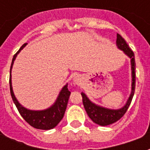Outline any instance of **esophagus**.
Returning a JSON list of instances; mask_svg holds the SVG:
<instances>
[{
    "mask_svg": "<svg viewBox=\"0 0 150 150\" xmlns=\"http://www.w3.org/2000/svg\"><path fill=\"white\" fill-rule=\"evenodd\" d=\"M75 82L76 84H79V77L75 78Z\"/></svg>",
    "mask_w": 150,
    "mask_h": 150,
    "instance_id": "34e87169",
    "label": "esophagus"
}]
</instances>
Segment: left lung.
<instances>
[{
  "label": "left lung",
  "instance_id": "left-lung-1",
  "mask_svg": "<svg viewBox=\"0 0 150 150\" xmlns=\"http://www.w3.org/2000/svg\"><path fill=\"white\" fill-rule=\"evenodd\" d=\"M116 46L118 48L122 50L131 59V65H132V92L129 96V100L127 101L126 104L120 109L117 110H112L108 109L105 108L100 107L96 105L93 103H91L89 100L86 95L82 92V97H83V104L84 106V108L88 116L91 119V120L97 124L99 125L106 126L109 125L111 124L116 122L122 117L128 110L129 105L132 102V97L134 95L136 87V62H135V56L134 53L132 50L130 49L129 45L126 43L125 40L119 34H117V38H116Z\"/></svg>",
  "mask_w": 150,
  "mask_h": 150
}]
</instances>
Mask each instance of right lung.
Instances as JSON below:
<instances>
[{"label":"right lung","instance_id":"obj_1","mask_svg":"<svg viewBox=\"0 0 150 150\" xmlns=\"http://www.w3.org/2000/svg\"><path fill=\"white\" fill-rule=\"evenodd\" d=\"M26 45V43L23 44L21 47L19 49L18 52L15 54L12 60L11 67H10V75H9V87H10V94H11L12 99L14 102L16 107L18 108V112L21 114V116L24 118L26 122L33 126L35 129H44L48 130L54 128L59 124L61 120L63 118L64 113L67 109V103H68L69 96L71 94V91L67 88V84L65 85L62 88V91H60L57 100L54 105L49 108L48 109L42 111H32L28 110L24 107H22L21 104L18 103L17 99L14 96L13 88H12L11 83V69L13 64L16 57L21 50L24 48V46Z\"/></svg>","mask_w":150,"mask_h":150}]
</instances>
